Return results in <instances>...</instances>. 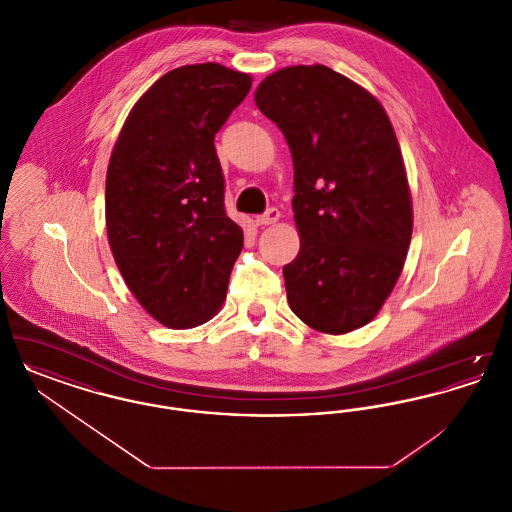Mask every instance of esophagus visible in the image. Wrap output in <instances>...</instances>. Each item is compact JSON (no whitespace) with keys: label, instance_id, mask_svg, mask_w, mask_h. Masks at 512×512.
<instances>
[{"label":"esophagus","instance_id":"esophagus-1","mask_svg":"<svg viewBox=\"0 0 512 512\" xmlns=\"http://www.w3.org/2000/svg\"><path fill=\"white\" fill-rule=\"evenodd\" d=\"M280 220V211L278 209H268L265 215H259L255 222L259 224V226H268V224H274V222H278Z\"/></svg>","mask_w":512,"mask_h":512}]
</instances>
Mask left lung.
<instances>
[{
	"mask_svg": "<svg viewBox=\"0 0 512 512\" xmlns=\"http://www.w3.org/2000/svg\"><path fill=\"white\" fill-rule=\"evenodd\" d=\"M255 103L293 159L299 253L284 267L290 309L322 334L353 332L393 292L413 236V199L382 103L326 65L268 74Z\"/></svg>",
	"mask_w": 512,
	"mask_h": 512,
	"instance_id": "obj_1",
	"label": "left lung"
}]
</instances>
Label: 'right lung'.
Masks as SVG:
<instances>
[{"instance_id":"obj_1","label":"right lung","mask_w":512,"mask_h":512,"mask_svg":"<svg viewBox=\"0 0 512 512\" xmlns=\"http://www.w3.org/2000/svg\"><path fill=\"white\" fill-rule=\"evenodd\" d=\"M253 78L219 63L163 74L134 103L105 180V226L128 290L174 330L215 317L244 247L224 213L215 134Z\"/></svg>"}]
</instances>
